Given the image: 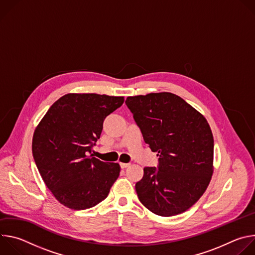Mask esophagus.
<instances>
[{
  "label": "esophagus",
  "instance_id": "34e87169",
  "mask_svg": "<svg viewBox=\"0 0 255 255\" xmlns=\"http://www.w3.org/2000/svg\"><path fill=\"white\" fill-rule=\"evenodd\" d=\"M130 165V163H124V162H120V166H121V168H126V167H128Z\"/></svg>",
  "mask_w": 255,
  "mask_h": 255
}]
</instances>
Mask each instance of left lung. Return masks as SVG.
<instances>
[{"label":"left lung","mask_w":255,"mask_h":255,"mask_svg":"<svg viewBox=\"0 0 255 255\" xmlns=\"http://www.w3.org/2000/svg\"><path fill=\"white\" fill-rule=\"evenodd\" d=\"M145 143L157 152L158 169L144 167L136 183L139 201L152 213H184L212 178L214 138L206 118L180 97L163 92L126 99Z\"/></svg>","instance_id":"left-lung-1"}]
</instances>
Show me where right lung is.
Masks as SVG:
<instances>
[{"mask_svg":"<svg viewBox=\"0 0 255 255\" xmlns=\"http://www.w3.org/2000/svg\"><path fill=\"white\" fill-rule=\"evenodd\" d=\"M124 97L66 94L36 127L32 153L39 173L55 199L72 210H86L104 201L119 176L120 165L89 156L100 138L105 118Z\"/></svg>","mask_w":255,"mask_h":255,"instance_id":"obj_1","label":"right lung"}]
</instances>
